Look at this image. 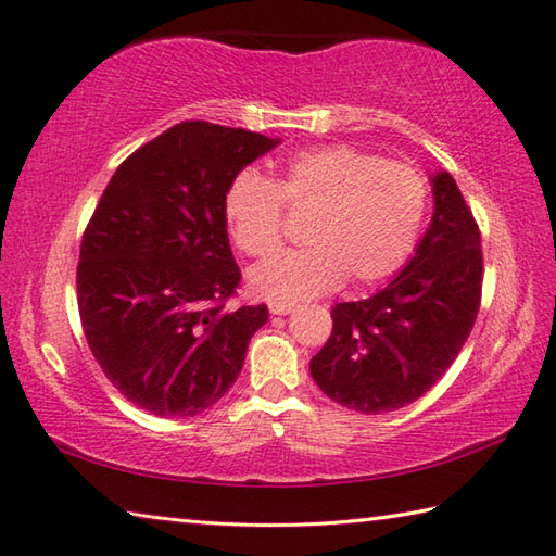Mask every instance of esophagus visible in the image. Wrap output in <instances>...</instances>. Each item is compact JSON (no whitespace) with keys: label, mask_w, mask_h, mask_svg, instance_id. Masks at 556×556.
<instances>
[{"label":"esophagus","mask_w":556,"mask_h":556,"mask_svg":"<svg viewBox=\"0 0 556 556\" xmlns=\"http://www.w3.org/2000/svg\"><path fill=\"white\" fill-rule=\"evenodd\" d=\"M293 311L291 303H279V301H269V313L271 315H289Z\"/></svg>","instance_id":"obj_1"}]
</instances>
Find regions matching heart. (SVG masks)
Listing matches in <instances>:
<instances>
[{"label": "heart", "mask_w": 556, "mask_h": 556, "mask_svg": "<svg viewBox=\"0 0 556 556\" xmlns=\"http://www.w3.org/2000/svg\"><path fill=\"white\" fill-rule=\"evenodd\" d=\"M430 186L406 162L353 146H325L293 155L275 179L243 169L224 193V219L248 257L279 248L285 207L311 212L303 248L255 267L248 287L260 299L301 303L334 289L341 279L368 287L392 277L416 251Z\"/></svg>", "instance_id": "b5f03b06"}]
</instances>
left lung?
<instances>
[{"label": "left lung", "instance_id": "8db88e82", "mask_svg": "<svg viewBox=\"0 0 556 556\" xmlns=\"http://www.w3.org/2000/svg\"><path fill=\"white\" fill-rule=\"evenodd\" d=\"M434 215L416 255L380 293L332 308V334L311 375L339 406L404 408L440 380L464 349L482 299V248L473 212L452 174L432 176Z\"/></svg>", "mask_w": 556, "mask_h": 556}]
</instances>
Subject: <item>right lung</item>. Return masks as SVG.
<instances>
[{
	"mask_svg": "<svg viewBox=\"0 0 556 556\" xmlns=\"http://www.w3.org/2000/svg\"><path fill=\"white\" fill-rule=\"evenodd\" d=\"M277 138L181 122L128 155L80 241L83 334L108 380L160 418H191L229 392L267 305L231 308L241 269L224 193Z\"/></svg>",
	"mask_w": 556,
	"mask_h": 556,
	"instance_id": "right-lung-1",
	"label": "right lung"
}]
</instances>
